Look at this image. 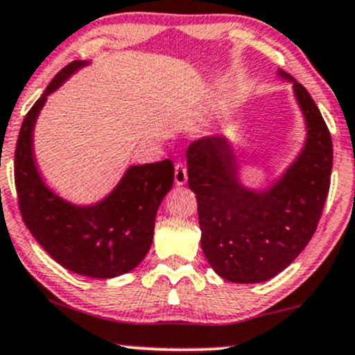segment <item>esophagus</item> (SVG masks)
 Masks as SVG:
<instances>
[{
	"instance_id": "1",
	"label": "esophagus",
	"mask_w": 355,
	"mask_h": 355,
	"mask_svg": "<svg viewBox=\"0 0 355 355\" xmlns=\"http://www.w3.org/2000/svg\"><path fill=\"white\" fill-rule=\"evenodd\" d=\"M174 181L178 186H182L187 181V168L182 163H176V166H174Z\"/></svg>"
}]
</instances>
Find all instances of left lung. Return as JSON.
Wrapping results in <instances>:
<instances>
[{
	"label": "left lung",
	"mask_w": 355,
	"mask_h": 355,
	"mask_svg": "<svg viewBox=\"0 0 355 355\" xmlns=\"http://www.w3.org/2000/svg\"><path fill=\"white\" fill-rule=\"evenodd\" d=\"M282 76L292 80L284 71ZM293 87L306 119V145L270 191L239 186L233 151L222 137L200 138L187 150L202 250L215 272L230 282H264L282 272L310 243L323 214L333 141L305 86L293 81Z\"/></svg>",
	"instance_id": "obj_1"
}]
</instances>
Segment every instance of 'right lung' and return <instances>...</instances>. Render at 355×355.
<instances>
[{
    "mask_svg": "<svg viewBox=\"0 0 355 355\" xmlns=\"http://www.w3.org/2000/svg\"><path fill=\"white\" fill-rule=\"evenodd\" d=\"M85 62H71L49 83L22 121L15 151V184L21 217L39 245L71 272L96 279L125 274L148 252L155 217L174 182L171 159L132 166L116 191L93 207L63 202L44 186L32 158V130L47 99Z\"/></svg>",
    "mask_w": 355,
    "mask_h": 355,
    "instance_id": "add662e5",
    "label": "right lung"
}]
</instances>
